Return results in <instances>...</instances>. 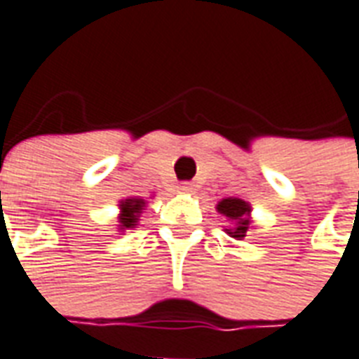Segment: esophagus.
I'll list each match as a JSON object with an SVG mask.
<instances>
[{
	"instance_id": "esophagus-1",
	"label": "esophagus",
	"mask_w": 359,
	"mask_h": 359,
	"mask_svg": "<svg viewBox=\"0 0 359 359\" xmlns=\"http://www.w3.org/2000/svg\"><path fill=\"white\" fill-rule=\"evenodd\" d=\"M177 190H179L180 194H190V191L196 190V186L191 184V182H180V184L177 186Z\"/></svg>"
}]
</instances>
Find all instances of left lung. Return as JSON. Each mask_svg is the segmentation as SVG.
Wrapping results in <instances>:
<instances>
[{"mask_svg":"<svg viewBox=\"0 0 359 359\" xmlns=\"http://www.w3.org/2000/svg\"><path fill=\"white\" fill-rule=\"evenodd\" d=\"M218 210L222 214H225L227 218H231L235 222V229H227L231 236L235 238H244L245 231L250 227V219H248V214H250V205L242 199H233V197H227L224 201H219Z\"/></svg>","mask_w":359,"mask_h":359,"instance_id":"8db88e82","label":"left lung"}]
</instances>
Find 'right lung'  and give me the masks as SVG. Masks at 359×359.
<instances>
[{
	"label": "right lung",
	"mask_w": 359,
	"mask_h": 359,
	"mask_svg": "<svg viewBox=\"0 0 359 359\" xmlns=\"http://www.w3.org/2000/svg\"><path fill=\"white\" fill-rule=\"evenodd\" d=\"M145 207V201L143 199H126V201L121 203V229H130V227H134L135 222H137V214H140L141 208Z\"/></svg>",
	"instance_id": "right-lung-1"
}]
</instances>
